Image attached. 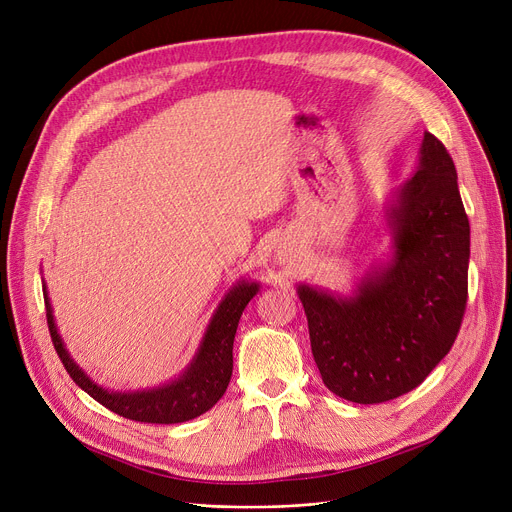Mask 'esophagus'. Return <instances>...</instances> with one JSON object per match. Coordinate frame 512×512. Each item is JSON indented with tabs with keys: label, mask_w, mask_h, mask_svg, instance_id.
I'll return each instance as SVG.
<instances>
[{
	"label": "esophagus",
	"mask_w": 512,
	"mask_h": 512,
	"mask_svg": "<svg viewBox=\"0 0 512 512\" xmlns=\"http://www.w3.org/2000/svg\"><path fill=\"white\" fill-rule=\"evenodd\" d=\"M279 256H281V254H279Z\"/></svg>",
	"instance_id": "obj_1"
}]
</instances>
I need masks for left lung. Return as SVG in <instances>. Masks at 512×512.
I'll return each instance as SVG.
<instances>
[{"label":"left lung","mask_w":512,"mask_h":512,"mask_svg":"<svg viewBox=\"0 0 512 512\" xmlns=\"http://www.w3.org/2000/svg\"><path fill=\"white\" fill-rule=\"evenodd\" d=\"M384 231L390 252L370 260L349 293L297 285L322 382L362 405L422 384L465 314L469 221L455 163L430 132L413 175L386 198Z\"/></svg>","instance_id":"1"}]
</instances>
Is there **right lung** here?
<instances>
[{
	"label": "right lung",
	"mask_w": 512,
	"mask_h": 512,
	"mask_svg": "<svg viewBox=\"0 0 512 512\" xmlns=\"http://www.w3.org/2000/svg\"><path fill=\"white\" fill-rule=\"evenodd\" d=\"M258 291L260 283L246 277L237 279L227 289V293L223 295L219 306L215 308L213 316H210L204 328V335L198 343L194 357L190 359V364L175 378L153 388L111 390L97 384L74 362V357L64 345L62 335H59L47 285H43L51 341L70 378L84 390V393H88L113 413L128 419H136V422L144 424L188 422V419L206 413L225 395L233 372L235 330L239 318H242V312Z\"/></svg>",
	"instance_id": "obj_1"
}]
</instances>
